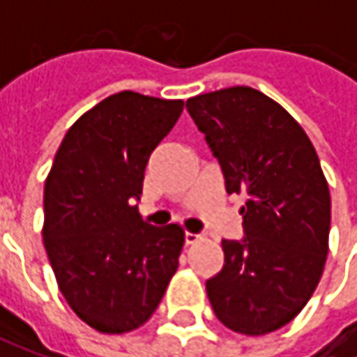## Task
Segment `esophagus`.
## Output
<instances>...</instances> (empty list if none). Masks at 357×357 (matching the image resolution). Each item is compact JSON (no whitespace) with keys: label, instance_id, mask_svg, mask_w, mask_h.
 <instances>
[{"label":"esophagus","instance_id":"esophagus-1","mask_svg":"<svg viewBox=\"0 0 357 357\" xmlns=\"http://www.w3.org/2000/svg\"><path fill=\"white\" fill-rule=\"evenodd\" d=\"M183 240H185V244H188V246H192V244L200 242V240H202V236H198V234H192V231H185Z\"/></svg>","mask_w":357,"mask_h":357}]
</instances>
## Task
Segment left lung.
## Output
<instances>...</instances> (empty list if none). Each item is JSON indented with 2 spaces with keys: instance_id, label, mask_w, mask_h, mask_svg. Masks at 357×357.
Returning <instances> with one entry per match:
<instances>
[{
  "instance_id": "left-lung-1",
  "label": "left lung",
  "mask_w": 357,
  "mask_h": 357,
  "mask_svg": "<svg viewBox=\"0 0 357 357\" xmlns=\"http://www.w3.org/2000/svg\"><path fill=\"white\" fill-rule=\"evenodd\" d=\"M217 157L225 190L246 194L244 238L223 240V268L206 281L217 319L242 335L294 321L328 254L331 194L302 126L266 95L231 86L185 101Z\"/></svg>"
}]
</instances>
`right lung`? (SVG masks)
<instances>
[{
  "label": "right lung",
  "instance_id": "1",
  "mask_svg": "<svg viewBox=\"0 0 357 357\" xmlns=\"http://www.w3.org/2000/svg\"><path fill=\"white\" fill-rule=\"evenodd\" d=\"M181 109L132 91L111 95L68 130L45 179L51 268L70 308L99 333L142 326L178 271L183 229L149 225L134 202Z\"/></svg>",
  "mask_w": 357,
  "mask_h": 357
}]
</instances>
